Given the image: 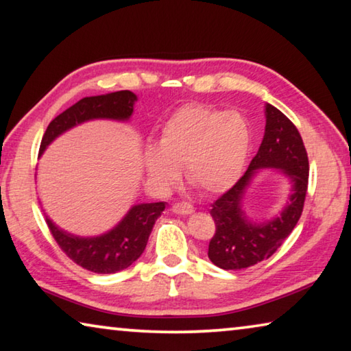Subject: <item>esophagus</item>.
<instances>
[{"instance_id": "esophagus-1", "label": "esophagus", "mask_w": 351, "mask_h": 351, "mask_svg": "<svg viewBox=\"0 0 351 351\" xmlns=\"http://www.w3.org/2000/svg\"><path fill=\"white\" fill-rule=\"evenodd\" d=\"M171 212L178 213V215H189V213H193V207L187 203H176L171 206Z\"/></svg>"}]
</instances>
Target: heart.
<instances>
[{"label":"heart","mask_w":351,"mask_h":351,"mask_svg":"<svg viewBox=\"0 0 351 351\" xmlns=\"http://www.w3.org/2000/svg\"><path fill=\"white\" fill-rule=\"evenodd\" d=\"M251 142L241 112L186 105L164 122L158 145L145 147V170L159 189L173 186L182 167L186 180L204 193H221L240 180Z\"/></svg>","instance_id":"b5f03b06"}]
</instances>
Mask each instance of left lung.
<instances>
[{
	"mask_svg": "<svg viewBox=\"0 0 351 351\" xmlns=\"http://www.w3.org/2000/svg\"><path fill=\"white\" fill-rule=\"evenodd\" d=\"M266 127L257 154L246 173L212 204L215 234L209 243V258L226 271H243L269 258L293 232L304 210L310 164L300 133L280 110L265 106ZM280 169L290 180L291 192L280 214L254 222L242 209L248 184L258 169Z\"/></svg>",
	"mask_w": 351,
	"mask_h": 351,
	"instance_id": "left-lung-1",
	"label": "left lung"
}]
</instances>
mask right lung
I'll list each match as a JSON object with an SVG mask.
<instances>
[{"instance_id":"add662e5","label":"right lung","mask_w":351,"mask_h":351,"mask_svg":"<svg viewBox=\"0 0 351 351\" xmlns=\"http://www.w3.org/2000/svg\"><path fill=\"white\" fill-rule=\"evenodd\" d=\"M136 100H138L136 94L127 90L102 94V96L83 97L47 125L38 154H43L47 145L58 136L83 122L94 121V119L130 121ZM164 209V201L134 204L114 228L97 237L69 234L58 228L47 215L46 223L58 246L74 263L96 274H114V272L127 269L141 257L153 226L161 217Z\"/></svg>"}]
</instances>
